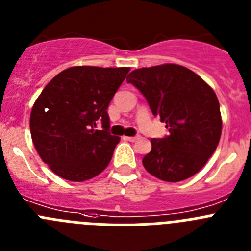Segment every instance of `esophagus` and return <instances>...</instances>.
<instances>
[{
    "instance_id": "esophagus-1",
    "label": "esophagus",
    "mask_w": 251,
    "mask_h": 251,
    "mask_svg": "<svg viewBox=\"0 0 251 251\" xmlns=\"http://www.w3.org/2000/svg\"><path fill=\"white\" fill-rule=\"evenodd\" d=\"M123 138L126 139V141H129V142H136L137 139L139 138V137H127V136H124Z\"/></svg>"
}]
</instances>
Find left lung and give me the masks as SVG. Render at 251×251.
Segmentation results:
<instances>
[{
	"instance_id": "obj_1",
	"label": "left lung",
	"mask_w": 251,
	"mask_h": 251,
	"mask_svg": "<svg viewBox=\"0 0 251 251\" xmlns=\"http://www.w3.org/2000/svg\"><path fill=\"white\" fill-rule=\"evenodd\" d=\"M145 95L153 115L165 122L167 137L152 138L142 159L152 176L179 182L197 174L216 150L223 119L214 89L192 70L177 64L142 68L127 77Z\"/></svg>"
}]
</instances>
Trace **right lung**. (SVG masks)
<instances>
[{
	"instance_id": "add662e5",
	"label": "right lung",
	"mask_w": 251,
	"mask_h": 251,
	"mask_svg": "<svg viewBox=\"0 0 251 251\" xmlns=\"http://www.w3.org/2000/svg\"><path fill=\"white\" fill-rule=\"evenodd\" d=\"M129 68L73 66L49 81L35 101L30 132L39 156L61 178L83 182L109 165L121 138L108 132V106ZM103 123V130H95Z\"/></svg>"
}]
</instances>
